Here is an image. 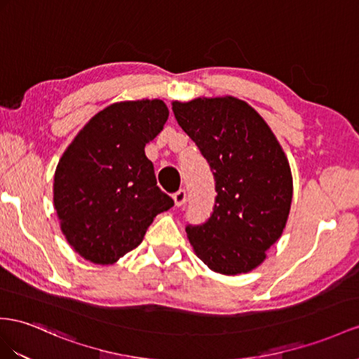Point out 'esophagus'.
I'll use <instances>...</instances> for the list:
<instances>
[{
	"mask_svg": "<svg viewBox=\"0 0 359 359\" xmlns=\"http://www.w3.org/2000/svg\"><path fill=\"white\" fill-rule=\"evenodd\" d=\"M172 198H174V203H176V206H183V205L187 203V198H188L187 191H185V189L177 191L176 194L172 196Z\"/></svg>",
	"mask_w": 359,
	"mask_h": 359,
	"instance_id": "1",
	"label": "esophagus"
}]
</instances>
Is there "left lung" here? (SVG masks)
Instances as JSON below:
<instances>
[{"label": "left lung", "mask_w": 359, "mask_h": 359, "mask_svg": "<svg viewBox=\"0 0 359 359\" xmlns=\"http://www.w3.org/2000/svg\"><path fill=\"white\" fill-rule=\"evenodd\" d=\"M171 104L215 177L212 215L187 227L192 249L215 273H249L287 226L292 200L287 156L264 118L240 98L198 97Z\"/></svg>", "instance_id": "obj_1"}]
</instances>
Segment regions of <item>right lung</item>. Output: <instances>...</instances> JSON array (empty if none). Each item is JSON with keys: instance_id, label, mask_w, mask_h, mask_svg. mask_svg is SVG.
<instances>
[{"instance_id": "add662e5", "label": "right lung", "mask_w": 359, "mask_h": 359, "mask_svg": "<svg viewBox=\"0 0 359 359\" xmlns=\"http://www.w3.org/2000/svg\"><path fill=\"white\" fill-rule=\"evenodd\" d=\"M162 100L118 101L100 110L56 167L53 201L72 250L112 265L144 240L154 217L174 201L156 185L145 144L168 119Z\"/></svg>"}]
</instances>
